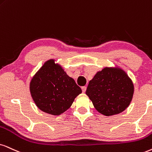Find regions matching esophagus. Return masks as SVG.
Returning <instances> with one entry per match:
<instances>
[{"mask_svg":"<svg viewBox=\"0 0 152 152\" xmlns=\"http://www.w3.org/2000/svg\"><path fill=\"white\" fill-rule=\"evenodd\" d=\"M86 86H83V87L81 88V89H82V91H83V93H85V92L86 91Z\"/></svg>","mask_w":152,"mask_h":152,"instance_id":"34e87169","label":"esophagus"}]
</instances>
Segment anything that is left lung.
Wrapping results in <instances>:
<instances>
[{"label":"left lung","mask_w":152,"mask_h":152,"mask_svg":"<svg viewBox=\"0 0 152 152\" xmlns=\"http://www.w3.org/2000/svg\"><path fill=\"white\" fill-rule=\"evenodd\" d=\"M134 93L132 80L118 67H105L90 80L86 94L98 112L109 116L129 106Z\"/></svg>","instance_id":"1"}]
</instances>
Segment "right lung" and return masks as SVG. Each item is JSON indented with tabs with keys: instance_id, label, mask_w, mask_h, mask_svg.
Segmentation results:
<instances>
[{
	"instance_id": "1",
	"label": "right lung",
	"mask_w": 152,
	"mask_h": 152,
	"mask_svg": "<svg viewBox=\"0 0 152 152\" xmlns=\"http://www.w3.org/2000/svg\"><path fill=\"white\" fill-rule=\"evenodd\" d=\"M29 89L38 108L54 116L69 109L74 99L82 93L75 80L53 59L45 62L36 73Z\"/></svg>"
}]
</instances>
